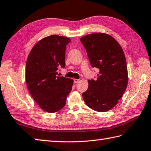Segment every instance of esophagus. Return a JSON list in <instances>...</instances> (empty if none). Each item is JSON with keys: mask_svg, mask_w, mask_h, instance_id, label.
<instances>
[{"mask_svg": "<svg viewBox=\"0 0 151 151\" xmlns=\"http://www.w3.org/2000/svg\"><path fill=\"white\" fill-rule=\"evenodd\" d=\"M79 81H80V80H78V79H76V78L74 79V82L75 83H78Z\"/></svg>", "mask_w": 151, "mask_h": 151, "instance_id": "esophagus-1", "label": "esophagus"}]
</instances>
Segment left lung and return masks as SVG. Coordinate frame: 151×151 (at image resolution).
Wrapping results in <instances>:
<instances>
[{
	"label": "left lung",
	"instance_id": "obj_1",
	"mask_svg": "<svg viewBox=\"0 0 151 151\" xmlns=\"http://www.w3.org/2000/svg\"><path fill=\"white\" fill-rule=\"evenodd\" d=\"M92 67L99 70L97 79L88 81L82 93L88 107L99 112L111 110L126 90L128 70L123 49L113 37L94 33L81 38Z\"/></svg>",
	"mask_w": 151,
	"mask_h": 151
}]
</instances>
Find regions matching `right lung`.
<instances>
[{"instance_id": "obj_1", "label": "right lung", "mask_w": 151, "mask_h": 151, "mask_svg": "<svg viewBox=\"0 0 151 151\" xmlns=\"http://www.w3.org/2000/svg\"><path fill=\"white\" fill-rule=\"evenodd\" d=\"M68 37L58 35L44 37L35 45L28 56L25 77L27 88L37 104L49 113L62 109L72 89L73 80L58 75L64 68Z\"/></svg>"}]
</instances>
